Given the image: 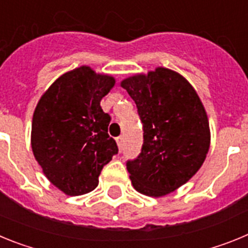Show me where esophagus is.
Returning <instances> with one entry per match:
<instances>
[{
	"mask_svg": "<svg viewBox=\"0 0 248 248\" xmlns=\"http://www.w3.org/2000/svg\"><path fill=\"white\" fill-rule=\"evenodd\" d=\"M117 143H118V146H119L120 149H123V145H124V137H119L117 138Z\"/></svg>",
	"mask_w": 248,
	"mask_h": 248,
	"instance_id": "esophagus-1",
	"label": "esophagus"
}]
</instances>
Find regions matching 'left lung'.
Wrapping results in <instances>:
<instances>
[{"mask_svg": "<svg viewBox=\"0 0 248 248\" xmlns=\"http://www.w3.org/2000/svg\"><path fill=\"white\" fill-rule=\"evenodd\" d=\"M143 123L144 143L126 169L134 189L164 196L189 181L206 159L210 126L198 93L176 72L159 67L123 80Z\"/></svg>", "mask_w": 248, "mask_h": 248, "instance_id": "left-lung-1", "label": "left lung"}]
</instances>
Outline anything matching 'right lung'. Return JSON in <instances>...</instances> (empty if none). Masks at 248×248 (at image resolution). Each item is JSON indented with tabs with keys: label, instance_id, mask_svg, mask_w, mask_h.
Returning <instances> with one entry per match:
<instances>
[{
	"label": "right lung",
	"instance_id": "add662e5",
	"mask_svg": "<svg viewBox=\"0 0 248 248\" xmlns=\"http://www.w3.org/2000/svg\"><path fill=\"white\" fill-rule=\"evenodd\" d=\"M114 84L113 77L82 65L59 77L34 109L32 151L48 180L65 195L95 189L102 169L118 154L108 134L110 115L100 107Z\"/></svg>",
	"mask_w": 248,
	"mask_h": 248
}]
</instances>
